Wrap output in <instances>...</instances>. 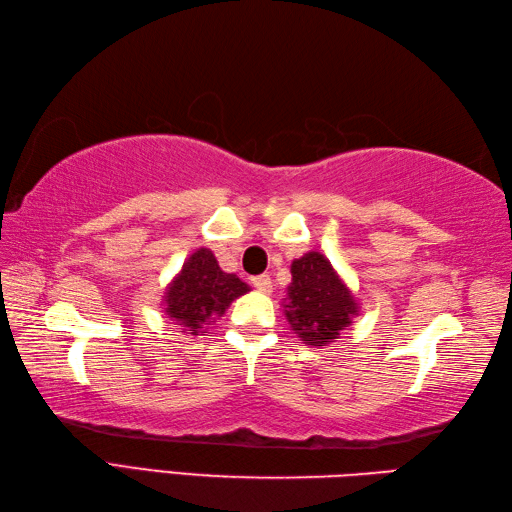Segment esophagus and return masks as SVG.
Segmentation results:
<instances>
[{
    "label": "esophagus",
    "mask_w": 512,
    "mask_h": 512,
    "mask_svg": "<svg viewBox=\"0 0 512 512\" xmlns=\"http://www.w3.org/2000/svg\"><path fill=\"white\" fill-rule=\"evenodd\" d=\"M250 284H253V288H257L259 292H270L273 290V279H270L268 275H257L250 279Z\"/></svg>",
    "instance_id": "esophagus-1"
}]
</instances>
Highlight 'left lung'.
<instances>
[{"label":"left lung","instance_id":"left-lung-1","mask_svg":"<svg viewBox=\"0 0 512 512\" xmlns=\"http://www.w3.org/2000/svg\"><path fill=\"white\" fill-rule=\"evenodd\" d=\"M286 317L301 341L330 343L352 323L356 303L332 264L321 253H308L292 262Z\"/></svg>","mask_w":512,"mask_h":512}]
</instances>
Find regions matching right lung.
<instances>
[{
  "label": "right lung",
  "instance_id": "1",
  "mask_svg": "<svg viewBox=\"0 0 512 512\" xmlns=\"http://www.w3.org/2000/svg\"><path fill=\"white\" fill-rule=\"evenodd\" d=\"M248 292V286L235 275H228L217 266L209 248H200L182 266V273L173 281L165 295V310L191 334L202 328L213 314H224L231 301Z\"/></svg>",
  "mask_w": 512,
  "mask_h": 512
}]
</instances>
